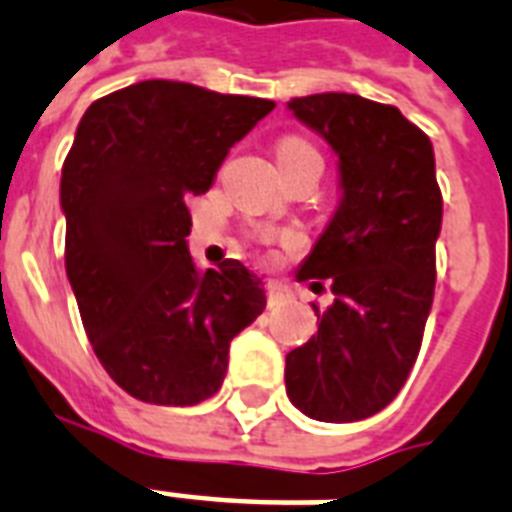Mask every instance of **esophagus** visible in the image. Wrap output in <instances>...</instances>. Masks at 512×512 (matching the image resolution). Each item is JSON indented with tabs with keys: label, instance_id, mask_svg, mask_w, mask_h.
Returning a JSON list of instances; mask_svg holds the SVG:
<instances>
[{
	"label": "esophagus",
	"instance_id": "esophagus-1",
	"mask_svg": "<svg viewBox=\"0 0 512 512\" xmlns=\"http://www.w3.org/2000/svg\"><path fill=\"white\" fill-rule=\"evenodd\" d=\"M289 289L284 287V284H279V281H268V305L271 308H279V305H284L289 300Z\"/></svg>",
	"mask_w": 512,
	"mask_h": 512
}]
</instances>
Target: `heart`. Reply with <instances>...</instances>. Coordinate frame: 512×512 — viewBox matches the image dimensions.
I'll return each mask as SVG.
<instances>
[{"mask_svg": "<svg viewBox=\"0 0 512 512\" xmlns=\"http://www.w3.org/2000/svg\"><path fill=\"white\" fill-rule=\"evenodd\" d=\"M308 151H313V146L308 143V140L303 138H284L276 146V159H281V156H295V154H308Z\"/></svg>", "mask_w": 512, "mask_h": 512, "instance_id": "obj_1", "label": "heart"}]
</instances>
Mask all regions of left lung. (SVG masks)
Here are the masks:
<instances>
[{"mask_svg": "<svg viewBox=\"0 0 512 512\" xmlns=\"http://www.w3.org/2000/svg\"><path fill=\"white\" fill-rule=\"evenodd\" d=\"M287 106L332 146L342 188L297 271L313 287L329 279L335 303L287 356V396L319 422L366 420L404 388L433 305L444 215L433 146L396 106L361 95L321 92Z\"/></svg>", "mask_w": 512, "mask_h": 512, "instance_id": "1", "label": "left lung"}]
</instances>
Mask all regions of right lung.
<instances>
[{"label": "right lung", "instance_id": "1", "mask_svg": "<svg viewBox=\"0 0 512 512\" xmlns=\"http://www.w3.org/2000/svg\"><path fill=\"white\" fill-rule=\"evenodd\" d=\"M273 100L148 79L95 100L63 162L66 273L84 332L111 380L146 404L215 396L228 348L263 313L239 260L199 271L188 196L207 193Z\"/></svg>", "mask_w": 512, "mask_h": 512}]
</instances>
